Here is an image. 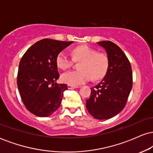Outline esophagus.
I'll return each mask as SVG.
<instances>
[{
    "label": "esophagus",
    "mask_w": 153,
    "mask_h": 153,
    "mask_svg": "<svg viewBox=\"0 0 153 153\" xmlns=\"http://www.w3.org/2000/svg\"><path fill=\"white\" fill-rule=\"evenodd\" d=\"M68 89H74V88H76V86H73V85H68Z\"/></svg>",
    "instance_id": "esophagus-1"
}]
</instances>
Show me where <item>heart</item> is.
Returning a JSON list of instances; mask_svg holds the SVG:
<instances>
[{
    "label": "heart",
    "mask_w": 153,
    "mask_h": 153,
    "mask_svg": "<svg viewBox=\"0 0 153 153\" xmlns=\"http://www.w3.org/2000/svg\"><path fill=\"white\" fill-rule=\"evenodd\" d=\"M72 54L75 60L80 61L78 66L80 71L62 73L61 80L64 83L78 86L88 81L91 77L94 80H99L106 74L109 59L106 54L97 52L88 45H80L73 49ZM73 62V59L65 52H60L56 57V64L62 70L71 68Z\"/></svg>",
    "instance_id": "heart-1"
}]
</instances>
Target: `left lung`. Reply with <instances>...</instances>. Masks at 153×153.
Returning a JSON list of instances; mask_svg holds the SVG:
<instances>
[{"label":"left lung","mask_w":153,"mask_h":153,"mask_svg":"<svg viewBox=\"0 0 153 153\" xmlns=\"http://www.w3.org/2000/svg\"><path fill=\"white\" fill-rule=\"evenodd\" d=\"M106 51L109 66L104 78L91 88L86 108L96 119H108L118 114L125 106L132 88L130 62L120 47L110 41L97 42Z\"/></svg>","instance_id":"obj_1"}]
</instances>
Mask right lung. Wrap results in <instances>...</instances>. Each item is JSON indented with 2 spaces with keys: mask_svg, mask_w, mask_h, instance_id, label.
Listing matches in <instances>:
<instances>
[{
  "mask_svg": "<svg viewBox=\"0 0 153 153\" xmlns=\"http://www.w3.org/2000/svg\"><path fill=\"white\" fill-rule=\"evenodd\" d=\"M73 42L44 39L23 55L19 65L17 85L26 108L40 117L52 115L62 101L66 84H58L56 57Z\"/></svg>",
  "mask_w": 153,
  "mask_h": 153,
  "instance_id": "add662e5",
  "label": "right lung"
}]
</instances>
